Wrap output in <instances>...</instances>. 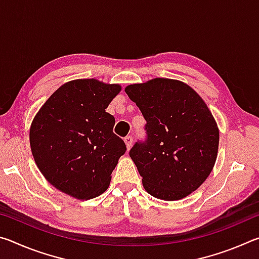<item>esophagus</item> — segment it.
<instances>
[{"label": "esophagus", "instance_id": "esophagus-1", "mask_svg": "<svg viewBox=\"0 0 259 259\" xmlns=\"http://www.w3.org/2000/svg\"><path fill=\"white\" fill-rule=\"evenodd\" d=\"M124 143L126 145V150H130L131 146H133V137L131 136H126V137L124 138Z\"/></svg>", "mask_w": 259, "mask_h": 259}]
</instances>
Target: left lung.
Wrapping results in <instances>:
<instances>
[{"instance_id": "8db88e82", "label": "left lung", "mask_w": 259, "mask_h": 259, "mask_svg": "<svg viewBox=\"0 0 259 259\" xmlns=\"http://www.w3.org/2000/svg\"><path fill=\"white\" fill-rule=\"evenodd\" d=\"M145 117L146 139L129 155L145 191L181 200L201 186L217 159L219 130L203 99L184 82L156 77L125 88Z\"/></svg>"}]
</instances>
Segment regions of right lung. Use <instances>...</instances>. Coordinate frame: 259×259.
<instances>
[{"label":"right lung","instance_id":"add662e5","mask_svg":"<svg viewBox=\"0 0 259 259\" xmlns=\"http://www.w3.org/2000/svg\"><path fill=\"white\" fill-rule=\"evenodd\" d=\"M119 84L95 78L65 83L35 115L29 143L35 163L59 191L88 200L107 190L112 171L126 151L113 133L115 119L105 109Z\"/></svg>","mask_w":259,"mask_h":259}]
</instances>
